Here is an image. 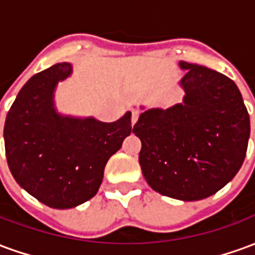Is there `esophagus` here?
<instances>
[{"instance_id": "34e87169", "label": "esophagus", "mask_w": 255, "mask_h": 255, "mask_svg": "<svg viewBox=\"0 0 255 255\" xmlns=\"http://www.w3.org/2000/svg\"><path fill=\"white\" fill-rule=\"evenodd\" d=\"M139 119V113L138 112H132V115H131V126H135V123L138 122Z\"/></svg>"}]
</instances>
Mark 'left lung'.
<instances>
[{"label": "left lung", "instance_id": "8db88e82", "mask_svg": "<svg viewBox=\"0 0 255 255\" xmlns=\"http://www.w3.org/2000/svg\"><path fill=\"white\" fill-rule=\"evenodd\" d=\"M186 75L182 104L140 113L139 164L154 191L180 201L208 198L241 169L250 136V117L236 84L197 64L179 63Z\"/></svg>", "mask_w": 255, "mask_h": 255}]
</instances>
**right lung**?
<instances>
[{
	"label": "right lung",
	"mask_w": 255,
	"mask_h": 255,
	"mask_svg": "<svg viewBox=\"0 0 255 255\" xmlns=\"http://www.w3.org/2000/svg\"><path fill=\"white\" fill-rule=\"evenodd\" d=\"M72 73L58 63L21 87L5 127V154L14 180L39 202L71 209L98 191L108 160L133 132L131 112L115 123L60 115L54 90Z\"/></svg>",
	"instance_id": "add662e5"
}]
</instances>
